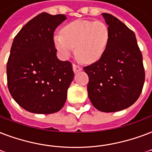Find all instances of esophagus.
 <instances>
[{
  "label": "esophagus",
  "mask_w": 152,
  "mask_h": 152,
  "mask_svg": "<svg viewBox=\"0 0 152 152\" xmlns=\"http://www.w3.org/2000/svg\"><path fill=\"white\" fill-rule=\"evenodd\" d=\"M82 70V66H80L78 65H76V64H73V70L75 73H77L78 71H81Z\"/></svg>",
  "instance_id": "esophagus-1"
}]
</instances>
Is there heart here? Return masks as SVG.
Listing matches in <instances>:
<instances>
[{
    "label": "heart",
    "mask_w": 152,
    "mask_h": 152,
    "mask_svg": "<svg viewBox=\"0 0 152 152\" xmlns=\"http://www.w3.org/2000/svg\"><path fill=\"white\" fill-rule=\"evenodd\" d=\"M109 38V28L102 21L77 20L63 27L62 34H55L53 40L63 59L75 52V47L80 58L94 63L105 52Z\"/></svg>",
    "instance_id": "b5f03b06"
}]
</instances>
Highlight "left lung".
Masks as SVG:
<instances>
[{
  "label": "left lung",
  "mask_w": 152,
  "mask_h": 152,
  "mask_svg": "<svg viewBox=\"0 0 152 152\" xmlns=\"http://www.w3.org/2000/svg\"><path fill=\"white\" fill-rule=\"evenodd\" d=\"M110 38L104 55L83 69L89 76L88 96L99 111L129 108L140 97L145 80L143 56L131 29L111 14L102 13Z\"/></svg>",
  "instance_id": "obj_1"
}]
</instances>
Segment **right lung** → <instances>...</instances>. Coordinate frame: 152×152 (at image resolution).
<instances>
[{
	"label": "right lung",
	"instance_id": "add662e5",
	"mask_svg": "<svg viewBox=\"0 0 152 152\" xmlns=\"http://www.w3.org/2000/svg\"><path fill=\"white\" fill-rule=\"evenodd\" d=\"M66 17L42 12L16 35L7 63V81L12 97L33 113L50 114L65 104L74 78L72 64L57 58L53 40L55 28Z\"/></svg>",
	"mask_w": 152,
	"mask_h": 152
}]
</instances>
